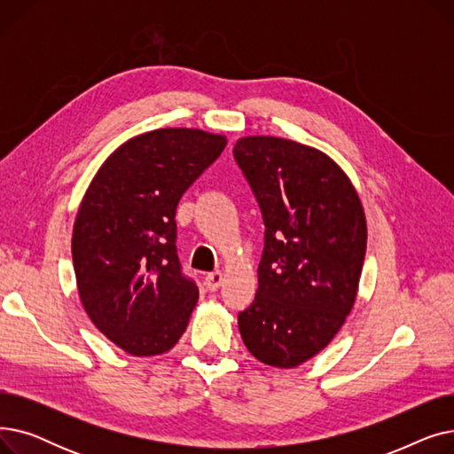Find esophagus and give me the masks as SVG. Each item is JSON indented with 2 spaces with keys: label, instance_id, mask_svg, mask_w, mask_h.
<instances>
[{
  "label": "esophagus",
  "instance_id": "34e87169",
  "mask_svg": "<svg viewBox=\"0 0 454 454\" xmlns=\"http://www.w3.org/2000/svg\"><path fill=\"white\" fill-rule=\"evenodd\" d=\"M223 279H224V276H223V272H221V270L209 272V274L206 276V287H207L211 293H213V291H217V289L221 287Z\"/></svg>",
  "mask_w": 454,
  "mask_h": 454
}]
</instances>
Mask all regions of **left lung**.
I'll return each instance as SVG.
<instances>
[{
  "instance_id": "left-lung-1",
  "label": "left lung",
  "mask_w": 454,
  "mask_h": 454,
  "mask_svg": "<svg viewBox=\"0 0 454 454\" xmlns=\"http://www.w3.org/2000/svg\"><path fill=\"white\" fill-rule=\"evenodd\" d=\"M233 158L265 223L241 337L257 361L294 368L333 340L355 303L366 254L363 204L340 167L301 143L248 136Z\"/></svg>"
}]
</instances>
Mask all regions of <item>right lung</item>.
Returning a JSON list of instances; mask_svg holds the SVG:
<instances>
[{"mask_svg": "<svg viewBox=\"0 0 454 454\" xmlns=\"http://www.w3.org/2000/svg\"><path fill=\"white\" fill-rule=\"evenodd\" d=\"M226 137L158 129L115 149L81 202L71 255L90 320L136 356L169 351L184 335L199 287L176 254V206L221 156Z\"/></svg>", "mask_w": 454, "mask_h": 454, "instance_id": "add662e5", "label": "right lung"}]
</instances>
